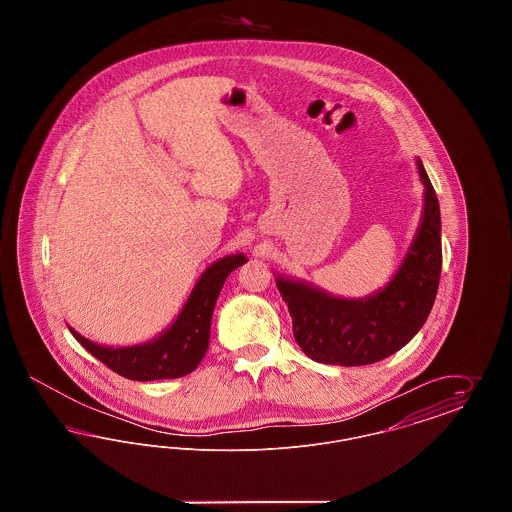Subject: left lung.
Returning a JSON list of instances; mask_svg holds the SVG:
<instances>
[{"label":"left lung","instance_id":"1","mask_svg":"<svg viewBox=\"0 0 512 512\" xmlns=\"http://www.w3.org/2000/svg\"><path fill=\"white\" fill-rule=\"evenodd\" d=\"M424 211L413 244L390 284L365 299H343L299 280L276 278L293 320V338L317 363L361 366L382 361L413 340L432 311L441 274L438 195L416 161Z\"/></svg>","mask_w":512,"mask_h":512}]
</instances>
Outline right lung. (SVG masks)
Listing matches in <instances>:
<instances>
[{
  "label": "right lung",
  "mask_w": 512,
  "mask_h": 512,
  "mask_svg": "<svg viewBox=\"0 0 512 512\" xmlns=\"http://www.w3.org/2000/svg\"><path fill=\"white\" fill-rule=\"evenodd\" d=\"M247 263L245 255H228L207 268L197 280L184 309L159 338L132 347H103L86 340L73 328L74 338L96 359L128 380L149 382L180 378L201 363L209 347L211 318L220 288L234 268Z\"/></svg>",
  "instance_id": "obj_1"
}]
</instances>
